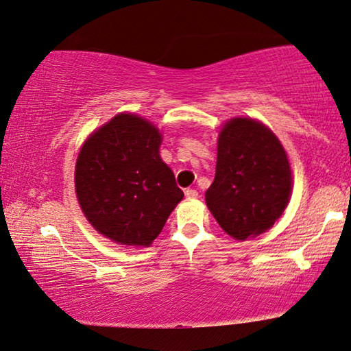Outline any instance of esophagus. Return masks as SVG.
Wrapping results in <instances>:
<instances>
[{"label": "esophagus", "instance_id": "1", "mask_svg": "<svg viewBox=\"0 0 351 351\" xmlns=\"http://www.w3.org/2000/svg\"><path fill=\"white\" fill-rule=\"evenodd\" d=\"M186 197H187L189 199H195V198L198 197V192L195 191V189H187V191H186Z\"/></svg>", "mask_w": 351, "mask_h": 351}]
</instances>
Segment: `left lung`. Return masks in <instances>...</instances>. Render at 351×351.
Wrapping results in <instances>:
<instances>
[{
    "instance_id": "1",
    "label": "left lung",
    "mask_w": 351,
    "mask_h": 351,
    "mask_svg": "<svg viewBox=\"0 0 351 351\" xmlns=\"http://www.w3.org/2000/svg\"><path fill=\"white\" fill-rule=\"evenodd\" d=\"M292 171L281 142L250 117H236L217 141L215 178L206 204L217 223L236 241L263 234L285 213Z\"/></svg>"
}]
</instances>
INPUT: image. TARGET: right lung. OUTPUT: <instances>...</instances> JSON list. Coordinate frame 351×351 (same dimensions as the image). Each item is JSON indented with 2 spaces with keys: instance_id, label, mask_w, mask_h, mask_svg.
<instances>
[{
  "instance_id": "1",
  "label": "right lung",
  "mask_w": 351,
  "mask_h": 351,
  "mask_svg": "<svg viewBox=\"0 0 351 351\" xmlns=\"http://www.w3.org/2000/svg\"><path fill=\"white\" fill-rule=\"evenodd\" d=\"M152 121L117 114L87 137L76 159L75 189L95 230L120 245L149 247L184 193L159 156Z\"/></svg>"
}]
</instances>
